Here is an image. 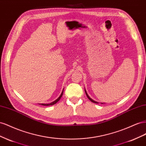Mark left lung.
Here are the masks:
<instances>
[{
    "mask_svg": "<svg viewBox=\"0 0 146 146\" xmlns=\"http://www.w3.org/2000/svg\"><path fill=\"white\" fill-rule=\"evenodd\" d=\"M85 92H86V95H87V98H88L89 100H90L92 102H93V103H98L97 102H95V101H94V100H92V98H90V97H89V95H88V94H87V92H86V90H85ZM102 104H103V103H102Z\"/></svg>",
    "mask_w": 146,
    "mask_h": 146,
    "instance_id": "8db88e82",
    "label": "left lung"
}]
</instances>
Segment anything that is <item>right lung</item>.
Wrapping results in <instances>:
<instances>
[{"mask_svg": "<svg viewBox=\"0 0 146 146\" xmlns=\"http://www.w3.org/2000/svg\"><path fill=\"white\" fill-rule=\"evenodd\" d=\"M63 92H64V90H63V91L62 92V93H61V94H60V97H59V98H58L57 100H56L55 101H54L53 102H51V103H48V104H44V103L39 104V105H43V106H50V105H54V104H56V103H57L59 101V100L61 98V97H62V95H63Z\"/></svg>", "mask_w": 146, "mask_h": 146, "instance_id": "obj_1", "label": "right lung"}]
</instances>
